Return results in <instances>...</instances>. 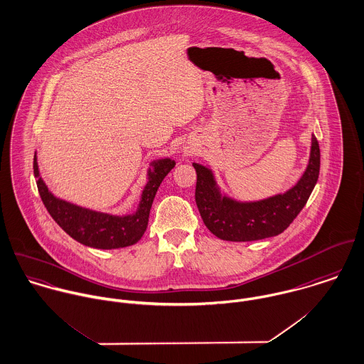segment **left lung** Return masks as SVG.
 Here are the masks:
<instances>
[{
    "label": "left lung",
    "instance_id": "8db88e82",
    "mask_svg": "<svg viewBox=\"0 0 364 364\" xmlns=\"http://www.w3.org/2000/svg\"><path fill=\"white\" fill-rule=\"evenodd\" d=\"M197 171L196 202L205 226L220 240L255 242L284 232L310 198L320 174V146L311 135L307 167L299 181L258 201H240L220 190L209 166L193 163Z\"/></svg>",
    "mask_w": 364,
    "mask_h": 364
}]
</instances>
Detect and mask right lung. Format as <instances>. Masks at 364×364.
Here are the masks:
<instances>
[{
	"label": "right lung",
	"instance_id": "obj_1",
	"mask_svg": "<svg viewBox=\"0 0 364 364\" xmlns=\"http://www.w3.org/2000/svg\"><path fill=\"white\" fill-rule=\"evenodd\" d=\"M174 166L176 162L170 158H161L149 163L146 184L142 190L136 210L127 215H113L83 208L55 197L41 177L36 154L33 158V173L38 190L51 218L74 240L100 250L122 248L141 240L148 228L149 212L158 188Z\"/></svg>",
	"mask_w": 364,
	"mask_h": 364
}]
</instances>
